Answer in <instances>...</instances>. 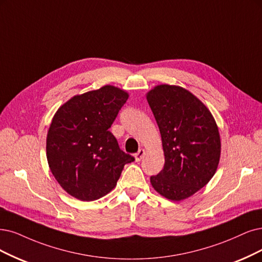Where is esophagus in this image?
<instances>
[{
	"instance_id": "esophagus-1",
	"label": "esophagus",
	"mask_w": 262,
	"mask_h": 262,
	"mask_svg": "<svg viewBox=\"0 0 262 262\" xmlns=\"http://www.w3.org/2000/svg\"><path fill=\"white\" fill-rule=\"evenodd\" d=\"M144 154H146V150L144 149H140L137 153H135V160H136L137 162H139V161H141V159L143 158V156Z\"/></svg>"
}]
</instances>
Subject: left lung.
<instances>
[{"mask_svg":"<svg viewBox=\"0 0 262 262\" xmlns=\"http://www.w3.org/2000/svg\"><path fill=\"white\" fill-rule=\"evenodd\" d=\"M165 157L150 182L170 201H182L205 187L217 170L221 141L217 123L196 96L177 85L161 84L147 93Z\"/></svg>","mask_w":262,"mask_h":262,"instance_id":"obj_1","label":"left lung"}]
</instances>
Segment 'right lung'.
Instances as JSON below:
<instances>
[{"instance_id":"1","label":"right lung","mask_w":262,"mask_h":262,"mask_svg":"<svg viewBox=\"0 0 262 262\" xmlns=\"http://www.w3.org/2000/svg\"><path fill=\"white\" fill-rule=\"evenodd\" d=\"M128 97L120 87L104 85L73 96L56 111L46 158L68 194L87 202L104 196L115 188L125 164L134 161L109 130Z\"/></svg>"}]
</instances>
